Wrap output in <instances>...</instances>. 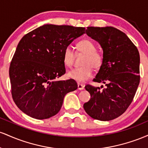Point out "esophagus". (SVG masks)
I'll return each mask as SVG.
<instances>
[{"instance_id": "1", "label": "esophagus", "mask_w": 148, "mask_h": 148, "mask_svg": "<svg viewBox=\"0 0 148 148\" xmlns=\"http://www.w3.org/2000/svg\"><path fill=\"white\" fill-rule=\"evenodd\" d=\"M78 89L81 90H84V86L81 84H78Z\"/></svg>"}]
</instances>
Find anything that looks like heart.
Masks as SVG:
<instances>
[{
    "instance_id": "obj_1",
    "label": "heart",
    "mask_w": 148,
    "mask_h": 148,
    "mask_svg": "<svg viewBox=\"0 0 148 148\" xmlns=\"http://www.w3.org/2000/svg\"><path fill=\"white\" fill-rule=\"evenodd\" d=\"M77 52L85 54L82 67H77L67 73V76L77 82H84L90 79L93 74V68L98 69L103 63V56L96 50V45L91 40L84 39L76 44ZM74 50L70 45L67 46L62 53V60L64 65L72 67L74 59Z\"/></svg>"
}]
</instances>
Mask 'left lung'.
<instances>
[{
	"label": "left lung",
	"instance_id": "1",
	"mask_svg": "<svg viewBox=\"0 0 148 148\" xmlns=\"http://www.w3.org/2000/svg\"><path fill=\"white\" fill-rule=\"evenodd\" d=\"M86 34L103 49L102 65L93 81L106 87L86 86L91 97L84 108L93 119L108 121L125 113L133 101L140 83L139 52L126 34L113 27H88Z\"/></svg>",
	"mask_w": 148,
	"mask_h": 148
}]
</instances>
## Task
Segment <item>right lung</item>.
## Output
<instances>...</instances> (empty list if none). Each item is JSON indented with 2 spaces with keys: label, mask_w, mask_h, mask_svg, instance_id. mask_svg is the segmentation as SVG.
I'll list each match as a JSON object with an SVG mask.
<instances>
[{
  "label": "right lung",
  "mask_w": 148,
  "mask_h": 148,
  "mask_svg": "<svg viewBox=\"0 0 148 148\" xmlns=\"http://www.w3.org/2000/svg\"><path fill=\"white\" fill-rule=\"evenodd\" d=\"M84 27L44 25L22 37L10 63L13 100L21 111L38 120L56 115L74 80L56 81L65 74L64 48L85 33Z\"/></svg>",
  "instance_id": "1"
}]
</instances>
